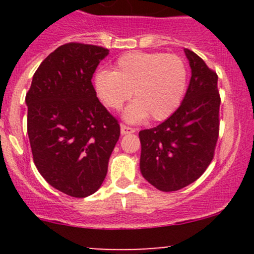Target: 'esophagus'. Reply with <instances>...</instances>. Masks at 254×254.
Instances as JSON below:
<instances>
[{"mask_svg":"<svg viewBox=\"0 0 254 254\" xmlns=\"http://www.w3.org/2000/svg\"><path fill=\"white\" fill-rule=\"evenodd\" d=\"M135 131H136V129H134V127H127V125H124V124L120 125V132H122V135L132 134V132H135Z\"/></svg>","mask_w":254,"mask_h":254,"instance_id":"obj_1","label":"esophagus"}]
</instances>
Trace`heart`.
Wrapping results in <instances>:
<instances>
[{"label":"heart","mask_w":254,"mask_h":254,"mask_svg":"<svg viewBox=\"0 0 254 254\" xmlns=\"http://www.w3.org/2000/svg\"><path fill=\"white\" fill-rule=\"evenodd\" d=\"M187 65L173 54L127 53L115 63L114 71L101 70L94 76V88L101 101L111 109H120L132 102L123 117L139 123L151 115L160 122L177 111L187 89Z\"/></svg>","instance_id":"obj_1"}]
</instances>
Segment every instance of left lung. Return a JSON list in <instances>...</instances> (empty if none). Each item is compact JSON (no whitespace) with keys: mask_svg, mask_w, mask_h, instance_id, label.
<instances>
[{"mask_svg":"<svg viewBox=\"0 0 254 254\" xmlns=\"http://www.w3.org/2000/svg\"><path fill=\"white\" fill-rule=\"evenodd\" d=\"M184 53L191 77L181 106L160 125L139 132L141 175L162 191L179 190L203 175L219 137L217 75L195 53Z\"/></svg>","mask_w":254,"mask_h":254,"instance_id":"8db88e82","label":"left lung"}]
</instances>
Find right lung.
I'll return each mask as SVG.
<instances>
[{
	"mask_svg": "<svg viewBox=\"0 0 254 254\" xmlns=\"http://www.w3.org/2000/svg\"><path fill=\"white\" fill-rule=\"evenodd\" d=\"M108 54L96 45H61L40 64L25 96L35 166L51 187L75 198L101 188L120 136L91 82Z\"/></svg>",
	"mask_w": 254,
	"mask_h": 254,
	"instance_id": "obj_1",
	"label": "right lung"
}]
</instances>
